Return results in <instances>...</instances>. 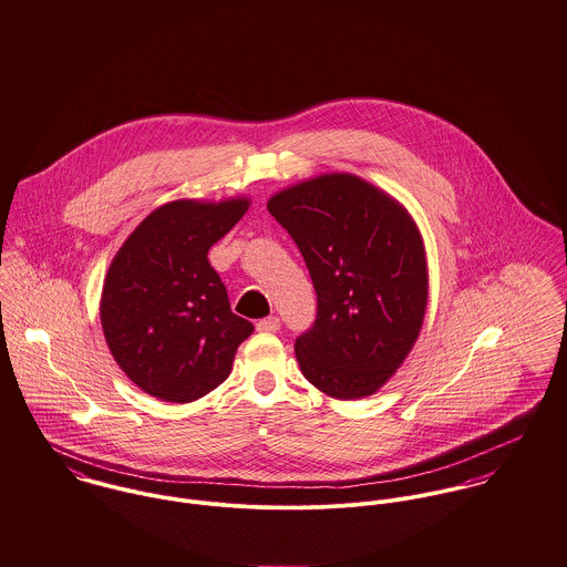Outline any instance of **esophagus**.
<instances>
[{
    "instance_id": "esophagus-1",
    "label": "esophagus",
    "mask_w": 567,
    "mask_h": 567,
    "mask_svg": "<svg viewBox=\"0 0 567 567\" xmlns=\"http://www.w3.org/2000/svg\"><path fill=\"white\" fill-rule=\"evenodd\" d=\"M256 330H260V332H278L280 330V319L276 315H269V317H265V319H260L256 323Z\"/></svg>"
}]
</instances>
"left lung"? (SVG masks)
<instances>
[{"label":"left lung","instance_id":"left-lung-1","mask_svg":"<svg viewBox=\"0 0 567 567\" xmlns=\"http://www.w3.org/2000/svg\"><path fill=\"white\" fill-rule=\"evenodd\" d=\"M267 210L305 256L317 293V319L296 339L302 374L337 400L377 393L426 313V252L413 217L352 174L298 183L269 197Z\"/></svg>","mask_w":567,"mask_h":567}]
</instances>
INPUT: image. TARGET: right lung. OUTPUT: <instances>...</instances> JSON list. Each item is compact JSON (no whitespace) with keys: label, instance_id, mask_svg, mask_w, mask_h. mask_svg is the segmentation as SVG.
I'll return each instance as SVG.
<instances>
[{"label":"right lung","instance_id":"obj_1","mask_svg":"<svg viewBox=\"0 0 567 567\" xmlns=\"http://www.w3.org/2000/svg\"><path fill=\"white\" fill-rule=\"evenodd\" d=\"M248 197L176 199L152 210L115 254L100 302L109 350L136 386L193 402L219 386L254 326L230 311L208 250L246 215Z\"/></svg>","mask_w":567,"mask_h":567}]
</instances>
